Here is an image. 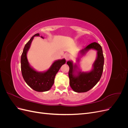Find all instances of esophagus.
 <instances>
[{"label": "esophagus", "mask_w": 128, "mask_h": 128, "mask_svg": "<svg viewBox=\"0 0 128 128\" xmlns=\"http://www.w3.org/2000/svg\"><path fill=\"white\" fill-rule=\"evenodd\" d=\"M64 58H65L66 60H69V59H70V55L68 54H66L64 56Z\"/></svg>", "instance_id": "34e87169"}]
</instances>
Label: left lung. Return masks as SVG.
<instances>
[{
	"label": "left lung",
	"instance_id": "1",
	"mask_svg": "<svg viewBox=\"0 0 128 128\" xmlns=\"http://www.w3.org/2000/svg\"><path fill=\"white\" fill-rule=\"evenodd\" d=\"M90 50L96 51V57L92 64L90 72H84L80 70L76 64H74L72 61H68L69 67L68 72L69 84L72 88L76 92H86L94 87L101 78L104 64V57L102 46L96 42H92L79 51L77 62L78 63L80 58L84 56Z\"/></svg>",
	"mask_w": 128,
	"mask_h": 128
}]
</instances>
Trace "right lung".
<instances>
[{
    "label": "right lung",
    "instance_id": "obj_1",
    "mask_svg": "<svg viewBox=\"0 0 128 128\" xmlns=\"http://www.w3.org/2000/svg\"><path fill=\"white\" fill-rule=\"evenodd\" d=\"M35 36H40V34L34 35L24 46L21 58V72L23 78L31 88L37 92H45L50 90L52 86L56 73L62 66L66 63V60L62 59L54 61L46 71H36L30 65L26 56L32 42ZM41 37L44 39V37Z\"/></svg>",
    "mask_w": 128,
    "mask_h": 128
}]
</instances>
